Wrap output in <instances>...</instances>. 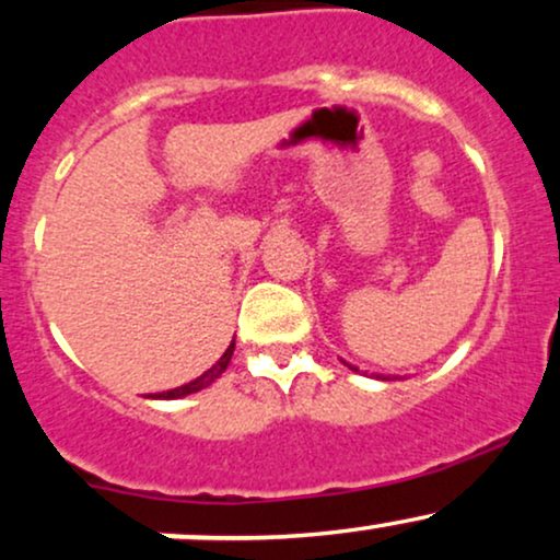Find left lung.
Here are the masks:
<instances>
[{
	"label": "left lung",
	"mask_w": 560,
	"mask_h": 560,
	"mask_svg": "<svg viewBox=\"0 0 560 560\" xmlns=\"http://www.w3.org/2000/svg\"><path fill=\"white\" fill-rule=\"evenodd\" d=\"M347 369H352V371H358V369H355V365H350V363H347ZM376 378H389V376H376Z\"/></svg>",
	"instance_id": "obj_1"
}]
</instances>
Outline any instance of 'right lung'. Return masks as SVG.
Here are the masks:
<instances>
[{"label":"right lung","instance_id":"right-lung-1","mask_svg":"<svg viewBox=\"0 0 560 560\" xmlns=\"http://www.w3.org/2000/svg\"><path fill=\"white\" fill-rule=\"evenodd\" d=\"M231 355H234V345H231L229 350L223 352V355H221V361H218V363L213 365V369H208V371H205V374H202V376H197L195 382L184 384V387L168 389V392H158V395H150V397H155V400H176V397H186V395H191V392H199V389L210 387V384H213L215 378L221 376L223 371H226V365H229V361H231Z\"/></svg>","mask_w":560,"mask_h":560}]
</instances>
